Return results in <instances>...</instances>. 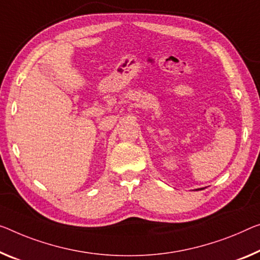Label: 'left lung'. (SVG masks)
I'll return each mask as SVG.
<instances>
[{
    "mask_svg": "<svg viewBox=\"0 0 260 260\" xmlns=\"http://www.w3.org/2000/svg\"><path fill=\"white\" fill-rule=\"evenodd\" d=\"M199 189H201V188H199ZM197 190H198V189H197Z\"/></svg>",
    "mask_w": 260,
    "mask_h": 260,
    "instance_id": "1",
    "label": "left lung"
}]
</instances>
